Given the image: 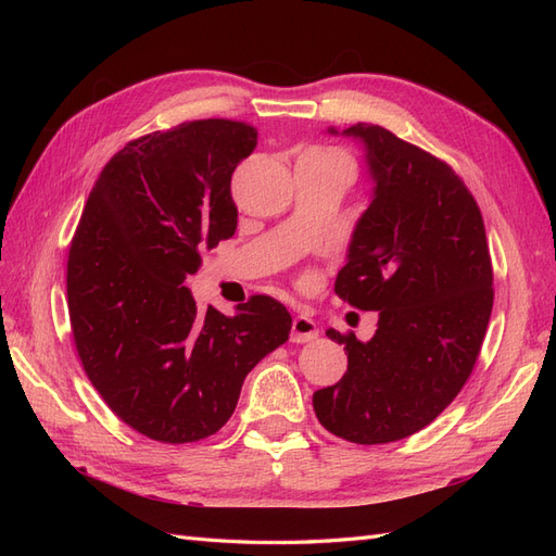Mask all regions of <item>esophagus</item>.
I'll list each match as a JSON object with an SVG mask.
<instances>
[{
    "instance_id": "1",
    "label": "esophagus",
    "mask_w": 556,
    "mask_h": 556,
    "mask_svg": "<svg viewBox=\"0 0 556 556\" xmlns=\"http://www.w3.org/2000/svg\"><path fill=\"white\" fill-rule=\"evenodd\" d=\"M319 333L317 325L313 323V319L308 315H294L292 319V341L294 343H306V341H313L315 336Z\"/></svg>"
}]
</instances>
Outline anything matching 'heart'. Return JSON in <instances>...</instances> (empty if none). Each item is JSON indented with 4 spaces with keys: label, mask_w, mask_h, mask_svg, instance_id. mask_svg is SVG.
<instances>
[{
    "label": "heart",
    "mask_w": 556,
    "mask_h": 556,
    "mask_svg": "<svg viewBox=\"0 0 556 556\" xmlns=\"http://www.w3.org/2000/svg\"><path fill=\"white\" fill-rule=\"evenodd\" d=\"M315 153H339V150H331V148H311Z\"/></svg>",
    "instance_id": "obj_1"
}]
</instances>
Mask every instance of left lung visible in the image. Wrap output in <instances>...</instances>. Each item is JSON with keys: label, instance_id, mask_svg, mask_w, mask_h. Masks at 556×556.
I'll return each instance as SVG.
<instances>
[{"label": "left lung", "instance_id": "obj_1", "mask_svg": "<svg viewBox=\"0 0 556 556\" xmlns=\"http://www.w3.org/2000/svg\"><path fill=\"white\" fill-rule=\"evenodd\" d=\"M345 134L364 141L376 188L333 292L378 311V329L366 343L327 329L348 371L313 408L339 439L382 445L431 425L473 374L494 271L478 201L447 162L378 125Z\"/></svg>", "mask_w": 556, "mask_h": 556}]
</instances>
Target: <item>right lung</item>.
Instances as JSON below:
<instances>
[{
	"mask_svg": "<svg viewBox=\"0 0 556 556\" xmlns=\"http://www.w3.org/2000/svg\"><path fill=\"white\" fill-rule=\"evenodd\" d=\"M257 129L227 117L129 141L99 174L66 260L78 359L106 406L148 439L194 443L231 417L245 376L290 339L280 301L201 313L185 280L231 239V174Z\"/></svg>",
	"mask_w": 556,
	"mask_h": 556,
	"instance_id": "1",
	"label": "right lung"
}]
</instances>
